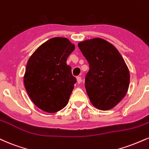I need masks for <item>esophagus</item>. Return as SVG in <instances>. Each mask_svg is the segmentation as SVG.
Returning a JSON list of instances; mask_svg holds the SVG:
<instances>
[{
	"label": "esophagus",
	"instance_id": "esophagus-1",
	"mask_svg": "<svg viewBox=\"0 0 149 149\" xmlns=\"http://www.w3.org/2000/svg\"><path fill=\"white\" fill-rule=\"evenodd\" d=\"M77 82H78V84L81 83L82 82V78H80V77H77Z\"/></svg>",
	"mask_w": 149,
	"mask_h": 149
}]
</instances>
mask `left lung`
<instances>
[{
	"label": "left lung",
	"mask_w": 149,
	"mask_h": 149,
	"mask_svg": "<svg viewBox=\"0 0 149 149\" xmlns=\"http://www.w3.org/2000/svg\"><path fill=\"white\" fill-rule=\"evenodd\" d=\"M78 47L88 62L85 89L96 108L109 110L124 98L130 84V72L114 46L102 38L87 39Z\"/></svg>",
	"instance_id": "left-lung-1"
}]
</instances>
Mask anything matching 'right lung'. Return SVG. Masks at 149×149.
<instances>
[{
	"instance_id": "1",
	"label": "right lung",
	"mask_w": 149,
	"mask_h": 149,
	"mask_svg": "<svg viewBox=\"0 0 149 149\" xmlns=\"http://www.w3.org/2000/svg\"><path fill=\"white\" fill-rule=\"evenodd\" d=\"M75 45L65 37H54L36 49L27 63L23 82L33 103L54 113L69 102L76 78L67 64Z\"/></svg>"
}]
</instances>
